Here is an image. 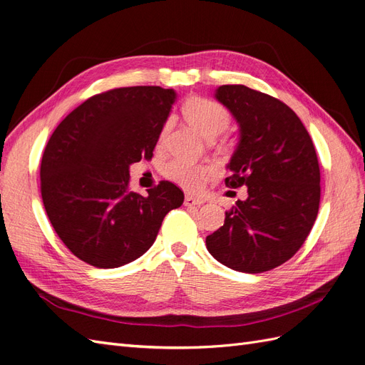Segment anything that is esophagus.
<instances>
[{"mask_svg":"<svg viewBox=\"0 0 365 365\" xmlns=\"http://www.w3.org/2000/svg\"><path fill=\"white\" fill-rule=\"evenodd\" d=\"M202 204H204L202 200H197V197H193L190 195H187L185 200H184L185 207H201Z\"/></svg>","mask_w":365,"mask_h":365,"instance_id":"34e87169","label":"esophagus"}]
</instances>
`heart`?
Listing matches in <instances>:
<instances>
[{"instance_id":"heart-1","label":"heart","mask_w":365,"mask_h":365,"mask_svg":"<svg viewBox=\"0 0 365 365\" xmlns=\"http://www.w3.org/2000/svg\"><path fill=\"white\" fill-rule=\"evenodd\" d=\"M182 115L189 123L207 138L213 140L220 132H224L230 125V113L215 101L195 97L182 105ZM169 123H165L160 132V143L168 134ZM164 175L173 182L181 185L182 189L197 192L202 189L207 180L216 175V169L210 164H190L180 160H173L165 164Z\"/></svg>"}]
</instances>
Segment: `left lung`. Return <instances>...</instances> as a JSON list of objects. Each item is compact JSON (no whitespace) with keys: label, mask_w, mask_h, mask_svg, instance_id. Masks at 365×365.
<instances>
[{"label":"left lung","mask_w":365,"mask_h":365,"mask_svg":"<svg viewBox=\"0 0 365 365\" xmlns=\"http://www.w3.org/2000/svg\"><path fill=\"white\" fill-rule=\"evenodd\" d=\"M215 97L240 130L225 184L247 185L248 197L225 212L224 225L205 239L207 250L235 271H269L302 248L317 219L322 187L314 143L279 98L245 85H222Z\"/></svg>","instance_id":"1"}]
</instances>
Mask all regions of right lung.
Instances as JSON below:
<instances>
[{"instance_id": "1", "label": "right lung", "mask_w": 365, "mask_h": 365, "mask_svg": "<svg viewBox=\"0 0 365 365\" xmlns=\"http://www.w3.org/2000/svg\"><path fill=\"white\" fill-rule=\"evenodd\" d=\"M176 98L161 86L115 88L96 94L65 117L41 161L47 216L76 257L118 268L143 256L164 216L184 193L161 181L141 196L129 190V165L150 160Z\"/></svg>"}]
</instances>
